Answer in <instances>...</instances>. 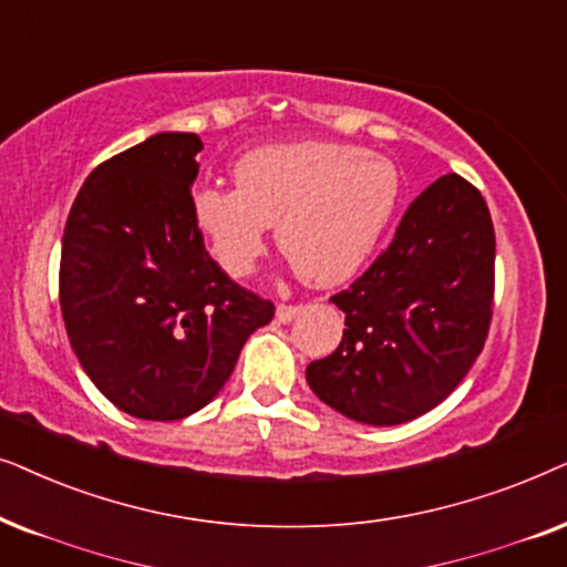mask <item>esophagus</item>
I'll return each instance as SVG.
<instances>
[{"label":"esophagus","mask_w":567,"mask_h":567,"mask_svg":"<svg viewBox=\"0 0 567 567\" xmlns=\"http://www.w3.org/2000/svg\"><path fill=\"white\" fill-rule=\"evenodd\" d=\"M298 311H300L298 306H277L275 319H277L279 323H290V321L296 319V316H298Z\"/></svg>","instance_id":"1"}]
</instances>
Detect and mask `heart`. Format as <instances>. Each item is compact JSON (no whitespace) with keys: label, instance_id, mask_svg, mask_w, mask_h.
Returning a JSON list of instances; mask_svg holds the SVG:
<instances>
[{"label":"heart","instance_id":"1","mask_svg":"<svg viewBox=\"0 0 567 567\" xmlns=\"http://www.w3.org/2000/svg\"><path fill=\"white\" fill-rule=\"evenodd\" d=\"M233 176L236 188L192 196L194 225L233 277L256 267L277 223L279 246L308 282H344L371 259L402 196L394 161L329 140L256 147Z\"/></svg>","mask_w":567,"mask_h":567}]
</instances>
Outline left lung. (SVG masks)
<instances>
[{
	"label": "left lung",
	"instance_id": "1",
	"mask_svg": "<svg viewBox=\"0 0 567 567\" xmlns=\"http://www.w3.org/2000/svg\"><path fill=\"white\" fill-rule=\"evenodd\" d=\"M495 285V230L482 194L446 173L406 209L394 240L350 290L342 342L306 368L331 410L402 425L454 391L482 352Z\"/></svg>",
	"mask_w": 567,
	"mask_h": 567
}]
</instances>
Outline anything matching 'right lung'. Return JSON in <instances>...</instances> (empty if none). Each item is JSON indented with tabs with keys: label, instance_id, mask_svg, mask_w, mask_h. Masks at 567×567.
<instances>
[{
	"label": "right lung",
	"instance_id": "add662e5",
	"mask_svg": "<svg viewBox=\"0 0 567 567\" xmlns=\"http://www.w3.org/2000/svg\"><path fill=\"white\" fill-rule=\"evenodd\" d=\"M205 147L161 132L97 165L66 217L59 303L82 371L121 412L181 420L220 394L275 306L209 259L192 217Z\"/></svg>",
	"mask_w": 567,
	"mask_h": 567
}]
</instances>
